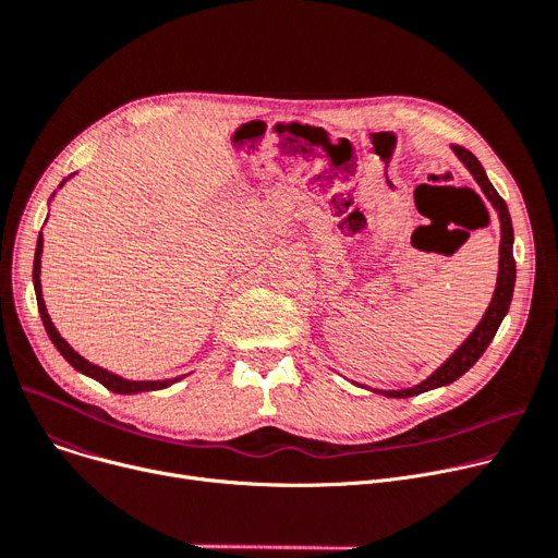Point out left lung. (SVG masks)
Returning <instances> with one entry per match:
<instances>
[{
	"label": "left lung",
	"instance_id": "1",
	"mask_svg": "<svg viewBox=\"0 0 558 558\" xmlns=\"http://www.w3.org/2000/svg\"><path fill=\"white\" fill-rule=\"evenodd\" d=\"M452 150L457 153V157H460L466 163V169L473 173V178L477 180V184L486 193V198L490 201V205L496 207V211L500 216L502 239H500L498 286H496V292H494V300H490L482 322L477 324V329L469 336V340L460 349H457L430 378H425L423 383H418L410 389L383 391V395L395 397V399H408V397L421 395V391H428V389H435V387H441V385H450L452 380H457L462 374H466L477 363L480 355L486 351L488 342L494 340L498 326H500V322L507 315L509 304H511L513 283H515V260H513V250H511L513 247V227H511V216H509L507 203L500 198V193L494 189V184L488 182V178L482 169V163L477 161V157L471 150H466L460 144H452Z\"/></svg>",
	"mask_w": 558,
	"mask_h": 558
}]
</instances>
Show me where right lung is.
<instances>
[{"label":"right lung","instance_id":"1","mask_svg":"<svg viewBox=\"0 0 558 558\" xmlns=\"http://www.w3.org/2000/svg\"><path fill=\"white\" fill-rule=\"evenodd\" d=\"M40 254H43V232L38 236V245H36V258H33V286H36V300H38V311L43 317V324L47 329L49 340L56 344V349L62 353V357L68 360V363L78 369L85 376H92L94 380L101 383L104 387H108L110 391H117V395H135V391H150V389H161V387H169L171 383H178L180 378H171V380H123L114 374H110L108 369L96 367L92 363H87L85 357H81L68 342L60 338V333L53 329V324L47 315L45 302H43V288H40Z\"/></svg>","mask_w":558,"mask_h":558}]
</instances>
